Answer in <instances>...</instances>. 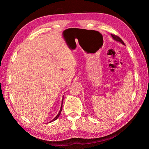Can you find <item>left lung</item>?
Instances as JSON below:
<instances>
[{
    "instance_id": "8db88e82",
    "label": "left lung",
    "mask_w": 149,
    "mask_h": 149,
    "mask_svg": "<svg viewBox=\"0 0 149 149\" xmlns=\"http://www.w3.org/2000/svg\"><path fill=\"white\" fill-rule=\"evenodd\" d=\"M111 34V36L113 37V38L114 40H116V41H117V42H120L121 43H122L123 45H125L124 42H123V41L122 40V39L120 38L119 36H116V35H115V34Z\"/></svg>"
}]
</instances>
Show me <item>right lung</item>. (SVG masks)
Here are the masks:
<instances>
[{"label":"right lung","mask_w":149,"mask_h":149,"mask_svg":"<svg viewBox=\"0 0 149 149\" xmlns=\"http://www.w3.org/2000/svg\"><path fill=\"white\" fill-rule=\"evenodd\" d=\"M63 100H62V104H61V109H60V111H59V113L58 114V115H57L54 118L52 121H50V122H53V121H54V120H56L57 118H58V117L59 116V115H60V114H61V111H62V107H63Z\"/></svg>","instance_id":"1"}]
</instances>
